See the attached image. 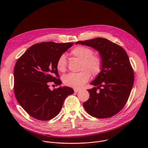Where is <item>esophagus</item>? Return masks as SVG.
I'll list each match as a JSON object with an SVG mask.
<instances>
[{"label":"esophagus","instance_id":"34e87169","mask_svg":"<svg viewBox=\"0 0 148 148\" xmlns=\"http://www.w3.org/2000/svg\"><path fill=\"white\" fill-rule=\"evenodd\" d=\"M74 91L75 92H79L80 91V90L79 89H77V88H74Z\"/></svg>","mask_w":148,"mask_h":148}]
</instances>
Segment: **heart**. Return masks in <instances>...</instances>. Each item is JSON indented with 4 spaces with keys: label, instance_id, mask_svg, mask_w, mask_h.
Masks as SVG:
<instances>
[{
    "label": "heart",
    "instance_id": "b5f03b06",
    "mask_svg": "<svg viewBox=\"0 0 148 148\" xmlns=\"http://www.w3.org/2000/svg\"><path fill=\"white\" fill-rule=\"evenodd\" d=\"M93 53L92 49L84 46H77L71 51V54L73 57L81 60L80 70L82 71L77 73H70L66 75L63 78L65 85L79 88L90 79V71L94 76L101 73L103 64L102 57L98 53ZM56 67L57 70L61 73H64L67 70V60L65 54H62L59 56Z\"/></svg>",
    "mask_w": 148,
    "mask_h": 148
}]
</instances>
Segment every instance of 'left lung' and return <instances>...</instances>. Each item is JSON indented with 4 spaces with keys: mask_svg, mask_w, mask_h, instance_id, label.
Returning <instances> with one entry per match:
<instances>
[{
    "mask_svg": "<svg viewBox=\"0 0 148 148\" xmlns=\"http://www.w3.org/2000/svg\"><path fill=\"white\" fill-rule=\"evenodd\" d=\"M77 44L95 49L103 61L101 73L91 83L95 87L88 90L90 98L84 102V108L95 118H110L124 107L133 87L134 73L129 57L121 46L104 38Z\"/></svg>",
    "mask_w": 148,
    "mask_h": 148,
    "instance_id": "left-lung-1",
    "label": "left lung"
}]
</instances>
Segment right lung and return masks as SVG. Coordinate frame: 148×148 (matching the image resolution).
Here are the masks:
<instances>
[{
	"instance_id": "add662e5",
	"label": "right lung",
	"mask_w": 148,
	"mask_h": 148,
	"mask_svg": "<svg viewBox=\"0 0 148 148\" xmlns=\"http://www.w3.org/2000/svg\"><path fill=\"white\" fill-rule=\"evenodd\" d=\"M73 45L42 42L29 47L17 60L14 69V95L21 107L33 118L40 121L53 119L59 114L66 98L74 93L69 87L53 91L49 88L51 82L56 86L61 84L57 61Z\"/></svg>"
}]
</instances>
